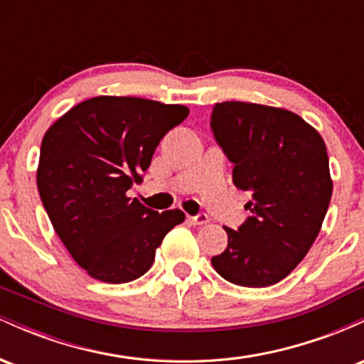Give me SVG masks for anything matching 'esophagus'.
Here are the masks:
<instances>
[{"instance_id": "34e87169", "label": "esophagus", "mask_w": 364, "mask_h": 364, "mask_svg": "<svg viewBox=\"0 0 364 364\" xmlns=\"http://www.w3.org/2000/svg\"><path fill=\"white\" fill-rule=\"evenodd\" d=\"M188 220H190L193 225H203L208 223V215L205 214V212H200V214H196V215H188Z\"/></svg>"}]
</instances>
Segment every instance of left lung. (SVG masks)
Returning a JSON list of instances; mask_svg holds the SVG:
<instances>
[{"instance_id":"obj_1","label":"left lung","mask_w":364,"mask_h":364,"mask_svg":"<svg viewBox=\"0 0 364 364\" xmlns=\"http://www.w3.org/2000/svg\"><path fill=\"white\" fill-rule=\"evenodd\" d=\"M210 128L235 164L232 183L252 193V214L237 229L224 228L228 246L212 265L237 286H272L320 232L332 196L327 147L298 114L260 104L217 102Z\"/></svg>"}]
</instances>
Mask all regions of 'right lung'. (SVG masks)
I'll return each instance as SVG.
<instances>
[{
    "mask_svg": "<svg viewBox=\"0 0 364 364\" xmlns=\"http://www.w3.org/2000/svg\"><path fill=\"white\" fill-rule=\"evenodd\" d=\"M188 107L140 97L89 99L46 132L37 188L54 231L90 277L135 281L152 267L156 250L179 208L157 210L128 198L144 181L159 141L186 119Z\"/></svg>",
    "mask_w": 364,
    "mask_h": 364,
    "instance_id": "add662e5",
    "label": "right lung"
}]
</instances>
